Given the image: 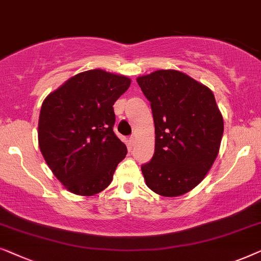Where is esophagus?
<instances>
[{
    "label": "esophagus",
    "instance_id": "34e87169",
    "mask_svg": "<svg viewBox=\"0 0 261 261\" xmlns=\"http://www.w3.org/2000/svg\"><path fill=\"white\" fill-rule=\"evenodd\" d=\"M129 143H130V145H135V143H136L135 136H131V137L129 138Z\"/></svg>",
    "mask_w": 261,
    "mask_h": 261
}]
</instances>
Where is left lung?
<instances>
[{"instance_id": "1", "label": "left lung", "mask_w": 261, "mask_h": 261, "mask_svg": "<svg viewBox=\"0 0 261 261\" xmlns=\"http://www.w3.org/2000/svg\"><path fill=\"white\" fill-rule=\"evenodd\" d=\"M151 106L155 153L142 164L146 186L162 196L188 193L219 153L223 119L214 94L185 73L161 69L137 78Z\"/></svg>"}]
</instances>
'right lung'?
<instances>
[{"instance_id": "right-lung-1", "label": "right lung", "mask_w": 261, "mask_h": 261, "mask_svg": "<svg viewBox=\"0 0 261 261\" xmlns=\"http://www.w3.org/2000/svg\"><path fill=\"white\" fill-rule=\"evenodd\" d=\"M131 80L102 69L68 79L42 102L39 146L56 177L71 193L91 196L112 181L126 145L113 132V104Z\"/></svg>"}]
</instances>
